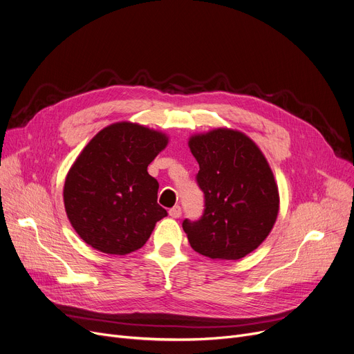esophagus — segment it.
<instances>
[{"instance_id":"obj_1","label":"esophagus","mask_w":354,"mask_h":354,"mask_svg":"<svg viewBox=\"0 0 354 354\" xmlns=\"http://www.w3.org/2000/svg\"><path fill=\"white\" fill-rule=\"evenodd\" d=\"M169 215H171L172 218H179V216L182 215V209H180V207H179V205H176V207L171 208V209H169Z\"/></svg>"}]
</instances>
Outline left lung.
Returning <instances> with one entry per match:
<instances>
[{
	"mask_svg": "<svg viewBox=\"0 0 354 354\" xmlns=\"http://www.w3.org/2000/svg\"><path fill=\"white\" fill-rule=\"evenodd\" d=\"M205 196L198 221L185 219L191 247L212 259H241L263 244L280 209L271 167L243 132L219 127L189 138Z\"/></svg>",
	"mask_w": 354,
	"mask_h": 354,
	"instance_id": "left-lung-1",
	"label": "left lung"
}]
</instances>
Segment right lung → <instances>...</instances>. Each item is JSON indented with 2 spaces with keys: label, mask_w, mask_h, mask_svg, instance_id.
<instances>
[{
  "label": "right lung",
  "mask_w": 354,
  "mask_h": 354,
  "mask_svg": "<svg viewBox=\"0 0 354 354\" xmlns=\"http://www.w3.org/2000/svg\"><path fill=\"white\" fill-rule=\"evenodd\" d=\"M167 136L138 123L118 122L93 138L66 176L67 218L86 244L104 254L142 248L167 215L158 203L159 183L147 166Z\"/></svg>",
  "instance_id": "add662e5"
}]
</instances>
